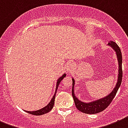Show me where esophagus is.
Masks as SVG:
<instances>
[{"label": "esophagus", "instance_id": "1", "mask_svg": "<svg viewBox=\"0 0 128 128\" xmlns=\"http://www.w3.org/2000/svg\"><path fill=\"white\" fill-rule=\"evenodd\" d=\"M75 67V64L73 62H69L68 64H67V69L68 71H71L73 69H74Z\"/></svg>", "mask_w": 128, "mask_h": 128}]
</instances>
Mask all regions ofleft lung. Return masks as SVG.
<instances>
[{
	"mask_svg": "<svg viewBox=\"0 0 128 128\" xmlns=\"http://www.w3.org/2000/svg\"><path fill=\"white\" fill-rule=\"evenodd\" d=\"M108 45L111 46L112 48H114L115 51L116 52L117 58L119 64V73H118V80L115 88L112 92H111L108 96L102 98L99 100L95 101V102H90V103H84L80 101L76 98L74 94V85H75V80L72 79L73 81V88H72V96L73 98V100L75 102V105L78 110L82 112L85 114H96L98 113H100L102 111H104L105 109H106L110 104L111 102H112L114 98L116 95L117 92L118 90L122 80V52L119 46L114 41H110L108 43Z\"/></svg>",
	"mask_w": 128,
	"mask_h": 128,
	"instance_id": "left-lung-1",
	"label": "left lung"
}]
</instances>
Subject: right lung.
Wrapping results in <instances>:
<instances>
[{
  "label": "right lung",
  "mask_w": 128,
  "mask_h": 128,
  "mask_svg": "<svg viewBox=\"0 0 128 128\" xmlns=\"http://www.w3.org/2000/svg\"><path fill=\"white\" fill-rule=\"evenodd\" d=\"M65 76H66V74H64L61 76V78H59L57 80V86H56V90H55V93L54 94V96H53V98L51 99L50 100V102H49L48 104V105L44 107L43 108L40 109V110H38L36 111H34V112H28V111H26V112L28 113V114H32L34 115V116H40V115H43L44 114H46V113L49 112L53 108V106H54V103H55V95H56V92H57V88H58V86H59V84H60V82L63 80V79L65 78Z\"/></svg>",
  "instance_id": "obj_1"
}]
</instances>
